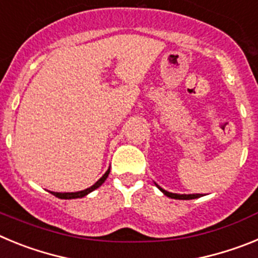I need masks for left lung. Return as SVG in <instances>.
Masks as SVG:
<instances>
[{
	"label": "left lung",
	"instance_id": "obj_1",
	"mask_svg": "<svg viewBox=\"0 0 258 258\" xmlns=\"http://www.w3.org/2000/svg\"><path fill=\"white\" fill-rule=\"evenodd\" d=\"M157 186V184H156ZM159 187V186H157ZM160 188L161 191L164 192V195H166L168 198H172V199H179V200H190V199H197V198L200 197V194H192V195H179V194H172V192H168V191L163 190L161 187Z\"/></svg>",
	"mask_w": 258,
	"mask_h": 258
}]
</instances>
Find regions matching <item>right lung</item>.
Here are the masks:
<instances>
[{
	"label": "right lung",
	"instance_id": "obj_1",
	"mask_svg": "<svg viewBox=\"0 0 258 258\" xmlns=\"http://www.w3.org/2000/svg\"><path fill=\"white\" fill-rule=\"evenodd\" d=\"M109 174V169L107 170L106 173L103 174V177H102L99 181L95 182L94 184H93L92 187L86 188V190H83V191H77V192H51L54 197L59 198V199H77V198H83L85 197V195H88L89 192H92V191H94L95 188H98L99 186H101L102 183H103L104 181L107 179V177H108Z\"/></svg>",
	"mask_w": 258,
	"mask_h": 258
}]
</instances>
